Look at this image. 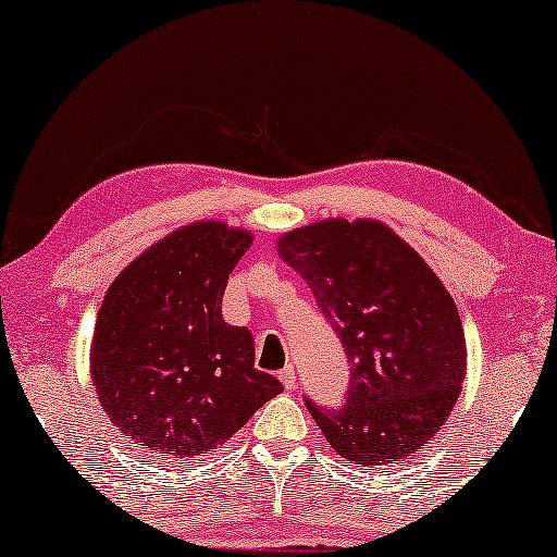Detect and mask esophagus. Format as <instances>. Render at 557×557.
Segmentation results:
<instances>
[{
    "instance_id": "obj_1",
    "label": "esophagus",
    "mask_w": 557,
    "mask_h": 557,
    "mask_svg": "<svg viewBox=\"0 0 557 557\" xmlns=\"http://www.w3.org/2000/svg\"><path fill=\"white\" fill-rule=\"evenodd\" d=\"M278 380H281V385L286 387V391H294V387H296V370L292 368V364H286V368L278 372Z\"/></svg>"
}]
</instances>
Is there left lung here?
<instances>
[{
    "mask_svg": "<svg viewBox=\"0 0 557 557\" xmlns=\"http://www.w3.org/2000/svg\"><path fill=\"white\" fill-rule=\"evenodd\" d=\"M342 339L349 391L342 408H307L342 459H408L446 423L467 375L456 304L429 263L380 220H319L278 238Z\"/></svg>",
    "mask_w": 557,
    "mask_h": 557,
    "instance_id": "8db88e82",
    "label": "left lung"
}]
</instances>
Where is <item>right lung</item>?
<instances>
[{"instance_id": "right-lung-1", "label": "right lung", "mask_w": 557, "mask_h": 557, "mask_svg": "<svg viewBox=\"0 0 557 557\" xmlns=\"http://www.w3.org/2000/svg\"><path fill=\"white\" fill-rule=\"evenodd\" d=\"M250 243L243 227L200 220L144 250L106 292L90 377L109 421L136 446L195 459L284 391L253 368V337L220 307Z\"/></svg>"}]
</instances>
